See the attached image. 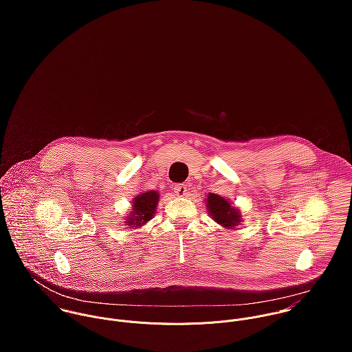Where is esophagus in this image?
<instances>
[{
	"mask_svg": "<svg viewBox=\"0 0 352 352\" xmlns=\"http://www.w3.org/2000/svg\"><path fill=\"white\" fill-rule=\"evenodd\" d=\"M173 191L177 197H184L187 194V186L186 184H176L173 187Z\"/></svg>",
	"mask_w": 352,
	"mask_h": 352,
	"instance_id": "1",
	"label": "esophagus"
}]
</instances>
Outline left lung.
<instances>
[{
  "label": "left lung",
  "mask_w": 352,
  "mask_h": 352,
  "mask_svg": "<svg viewBox=\"0 0 352 352\" xmlns=\"http://www.w3.org/2000/svg\"><path fill=\"white\" fill-rule=\"evenodd\" d=\"M206 207L211 218L223 228L232 229L241 222L240 211L234 206H232L228 199L217 194H208Z\"/></svg>",
  "instance_id": "obj_1"
}]
</instances>
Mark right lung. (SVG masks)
<instances>
[{
	"instance_id": "right-lung-1",
	"label": "right lung",
	"mask_w": 352,
	"mask_h": 352,
	"mask_svg": "<svg viewBox=\"0 0 352 352\" xmlns=\"http://www.w3.org/2000/svg\"><path fill=\"white\" fill-rule=\"evenodd\" d=\"M160 195L157 191H146L134 198L133 211L126 218L124 223L127 226H133L134 229L138 226H144L148 221H151L155 212V207L158 204Z\"/></svg>"
}]
</instances>
